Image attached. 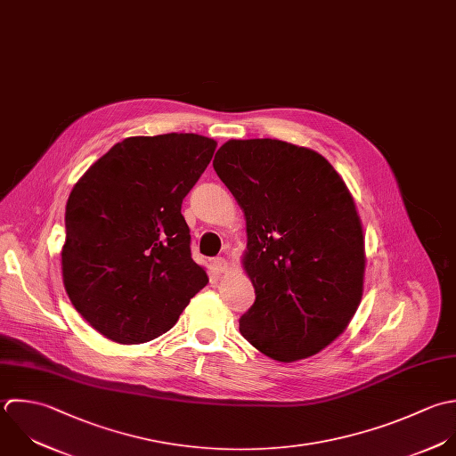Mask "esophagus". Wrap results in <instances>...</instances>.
I'll return each instance as SVG.
<instances>
[{
	"instance_id": "obj_1",
	"label": "esophagus",
	"mask_w": 456,
	"mask_h": 456,
	"mask_svg": "<svg viewBox=\"0 0 456 456\" xmlns=\"http://www.w3.org/2000/svg\"><path fill=\"white\" fill-rule=\"evenodd\" d=\"M213 270L216 272V273H225L227 270H229V263L224 259V257H216V259H213Z\"/></svg>"
}]
</instances>
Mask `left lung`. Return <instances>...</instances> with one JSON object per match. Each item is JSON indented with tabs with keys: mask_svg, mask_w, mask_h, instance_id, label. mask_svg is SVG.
<instances>
[{
	"mask_svg": "<svg viewBox=\"0 0 456 456\" xmlns=\"http://www.w3.org/2000/svg\"><path fill=\"white\" fill-rule=\"evenodd\" d=\"M213 167L247 220L243 268L256 302L241 336L281 362L322 352L364 288L362 225L345 181L322 154L272 138L229 140Z\"/></svg>",
	"mask_w": 456,
	"mask_h": 456,
	"instance_id": "1",
	"label": "left lung"
}]
</instances>
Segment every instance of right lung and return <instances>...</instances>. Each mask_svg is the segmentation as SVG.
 Wrapping results in <instances>:
<instances>
[{
	"label": "right lung",
	"instance_id": "obj_1",
	"mask_svg": "<svg viewBox=\"0 0 456 456\" xmlns=\"http://www.w3.org/2000/svg\"><path fill=\"white\" fill-rule=\"evenodd\" d=\"M215 149L213 138L193 133L131 136L74 184L65 206L63 286L104 338L156 339L208 284L191 259L181 204Z\"/></svg>",
	"mask_w": 456,
	"mask_h": 456
}]
</instances>
